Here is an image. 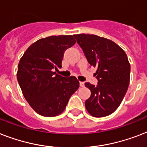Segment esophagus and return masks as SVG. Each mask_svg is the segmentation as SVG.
I'll return each instance as SVG.
<instances>
[{
    "instance_id": "34e87169",
    "label": "esophagus",
    "mask_w": 147,
    "mask_h": 147,
    "mask_svg": "<svg viewBox=\"0 0 147 147\" xmlns=\"http://www.w3.org/2000/svg\"><path fill=\"white\" fill-rule=\"evenodd\" d=\"M79 85H80L81 87H84V86H85V82H79Z\"/></svg>"
}]
</instances>
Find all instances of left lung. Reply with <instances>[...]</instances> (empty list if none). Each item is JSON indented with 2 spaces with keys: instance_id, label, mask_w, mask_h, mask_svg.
Wrapping results in <instances>:
<instances>
[{
  "instance_id": "obj_1",
  "label": "left lung",
  "mask_w": 147,
  "mask_h": 147,
  "mask_svg": "<svg viewBox=\"0 0 147 147\" xmlns=\"http://www.w3.org/2000/svg\"><path fill=\"white\" fill-rule=\"evenodd\" d=\"M91 66L98 85L86 82L91 96L85 107L91 115L103 117L111 114L121 105L130 82V65L125 52L115 42L96 35H74Z\"/></svg>"
}]
</instances>
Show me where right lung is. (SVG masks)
Wrapping results in <instances>:
<instances>
[{"instance_id": "add662e5", "label": "right lung", "mask_w": 147, "mask_h": 147, "mask_svg": "<svg viewBox=\"0 0 147 147\" xmlns=\"http://www.w3.org/2000/svg\"><path fill=\"white\" fill-rule=\"evenodd\" d=\"M76 43L73 36H52L37 40L24 53L18 64L17 81L24 98L40 115L55 117L66 107L79 87L75 76L56 74L65 51Z\"/></svg>"}]
</instances>
